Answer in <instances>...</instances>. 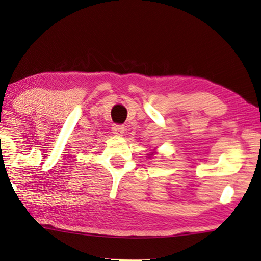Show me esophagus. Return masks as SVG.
Listing matches in <instances>:
<instances>
[{
    "label": "esophagus",
    "instance_id": "obj_1",
    "mask_svg": "<svg viewBox=\"0 0 261 261\" xmlns=\"http://www.w3.org/2000/svg\"><path fill=\"white\" fill-rule=\"evenodd\" d=\"M124 131H125V127L123 125H118V124H113L112 125V132L117 136H122L124 134Z\"/></svg>",
    "mask_w": 261,
    "mask_h": 261
}]
</instances>
